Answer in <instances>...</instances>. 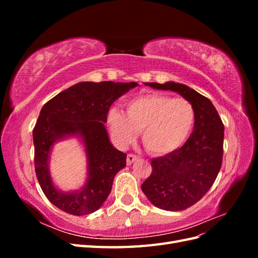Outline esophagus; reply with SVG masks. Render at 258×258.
<instances>
[{
  "instance_id": "1",
  "label": "esophagus",
  "mask_w": 258,
  "mask_h": 258,
  "mask_svg": "<svg viewBox=\"0 0 258 258\" xmlns=\"http://www.w3.org/2000/svg\"><path fill=\"white\" fill-rule=\"evenodd\" d=\"M138 159H139V156H137L135 154H128L127 155V165L130 166L132 162H135Z\"/></svg>"
}]
</instances>
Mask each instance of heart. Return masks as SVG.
<instances>
[{"label":"heart","mask_w":258,"mask_h":258,"mask_svg":"<svg viewBox=\"0 0 258 258\" xmlns=\"http://www.w3.org/2000/svg\"><path fill=\"white\" fill-rule=\"evenodd\" d=\"M195 108L188 100L160 93H148L129 100L126 114L108 113V127L115 141L126 146L142 131V143L153 155L176 151L188 139L194 128Z\"/></svg>","instance_id":"heart-1"}]
</instances>
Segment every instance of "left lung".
Segmentation results:
<instances>
[{"label": "left lung", "mask_w": 258, "mask_h": 258, "mask_svg": "<svg viewBox=\"0 0 258 258\" xmlns=\"http://www.w3.org/2000/svg\"><path fill=\"white\" fill-rule=\"evenodd\" d=\"M146 85L178 92L195 108L196 118L189 138L178 150L152 159V173L141 186L155 207L182 211L205 196L220 172L224 124L212 102L188 86L173 82Z\"/></svg>", "instance_id": "left-lung-1"}]
</instances>
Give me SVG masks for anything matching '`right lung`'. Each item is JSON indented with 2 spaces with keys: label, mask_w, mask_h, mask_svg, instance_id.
<instances>
[{
  "label": "right lung",
  "mask_w": 258,
  "mask_h": 258,
  "mask_svg": "<svg viewBox=\"0 0 258 258\" xmlns=\"http://www.w3.org/2000/svg\"><path fill=\"white\" fill-rule=\"evenodd\" d=\"M138 83H79L61 91L42 107L33 129L34 167L37 181L53 206L72 215L97 211L112 190L114 177L126 167L124 154L110 143L104 127L114 101ZM79 134L89 157V181L81 192L60 193L48 169L52 144L59 138Z\"/></svg>",
  "instance_id": "obj_1"
}]
</instances>
